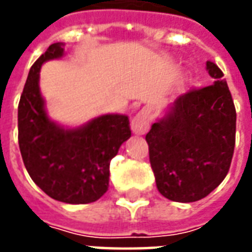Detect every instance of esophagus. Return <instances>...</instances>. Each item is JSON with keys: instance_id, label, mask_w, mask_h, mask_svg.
Listing matches in <instances>:
<instances>
[{"instance_id": "1", "label": "esophagus", "mask_w": 252, "mask_h": 252, "mask_svg": "<svg viewBox=\"0 0 252 252\" xmlns=\"http://www.w3.org/2000/svg\"><path fill=\"white\" fill-rule=\"evenodd\" d=\"M131 129L135 135L147 133L150 129V112L147 109H142L132 119Z\"/></svg>"}]
</instances>
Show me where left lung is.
I'll return each mask as SVG.
<instances>
[{
  "label": "left lung",
  "instance_id": "left-lung-1",
  "mask_svg": "<svg viewBox=\"0 0 252 252\" xmlns=\"http://www.w3.org/2000/svg\"><path fill=\"white\" fill-rule=\"evenodd\" d=\"M213 85L181 95L146 135L159 193L194 202L220 185L235 148L236 110L224 74L211 61Z\"/></svg>",
  "mask_w": 252,
  "mask_h": 252
}]
</instances>
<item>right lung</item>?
<instances>
[{
	"instance_id": "1",
	"label": "right lung",
	"mask_w": 252,
	"mask_h": 252,
	"mask_svg": "<svg viewBox=\"0 0 252 252\" xmlns=\"http://www.w3.org/2000/svg\"><path fill=\"white\" fill-rule=\"evenodd\" d=\"M64 44L54 43L33 66L19 104V146L28 174L46 194L66 204H89L106 193L109 164L131 137L126 115H102L75 128L51 120L41 97L43 63L61 59Z\"/></svg>"
}]
</instances>
